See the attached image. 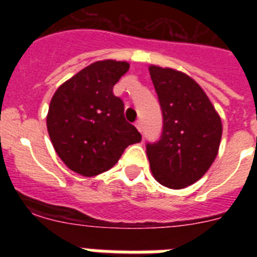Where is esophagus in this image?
I'll use <instances>...</instances> for the list:
<instances>
[{"instance_id":"1","label":"esophagus","mask_w":257,"mask_h":257,"mask_svg":"<svg viewBox=\"0 0 257 257\" xmlns=\"http://www.w3.org/2000/svg\"><path fill=\"white\" fill-rule=\"evenodd\" d=\"M135 126H136V128L140 131V133H143V122L140 121V119H139V121H136Z\"/></svg>"}]
</instances>
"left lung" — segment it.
Here are the masks:
<instances>
[{"label": "left lung", "instance_id": "left-lung-1", "mask_svg": "<svg viewBox=\"0 0 257 257\" xmlns=\"http://www.w3.org/2000/svg\"><path fill=\"white\" fill-rule=\"evenodd\" d=\"M163 126L160 139L147 143L153 176L171 189L192 185L215 161L221 119L201 86L187 74L151 65Z\"/></svg>", "mask_w": 257, "mask_h": 257}]
</instances>
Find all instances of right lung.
<instances>
[{
  "label": "right lung",
  "mask_w": 257,
  "mask_h": 257,
  "mask_svg": "<svg viewBox=\"0 0 257 257\" xmlns=\"http://www.w3.org/2000/svg\"><path fill=\"white\" fill-rule=\"evenodd\" d=\"M126 61L92 63L56 90L47 113V131L61 161L82 176H95L118 162L142 135L124 118L113 86L128 70Z\"/></svg>",
  "instance_id": "right-lung-1"
}]
</instances>
